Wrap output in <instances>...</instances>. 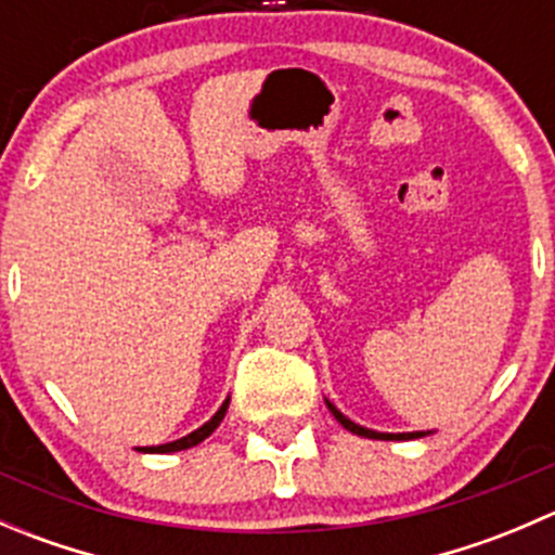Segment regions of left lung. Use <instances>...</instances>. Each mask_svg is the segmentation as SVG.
Returning a JSON list of instances; mask_svg holds the SVG:
<instances>
[{"mask_svg":"<svg viewBox=\"0 0 555 555\" xmlns=\"http://www.w3.org/2000/svg\"><path fill=\"white\" fill-rule=\"evenodd\" d=\"M324 402H327L330 413H333V416L338 418V422L344 424V427L349 429V433L360 435V438H371V440H416V438H427V435H433V429H427V433H376V429H367V427H362V424L351 422V418L344 416V413H340L338 408H335L330 400H324Z\"/></svg>","mask_w":555,"mask_h":555,"instance_id":"8db88e82","label":"left lung"}]
</instances>
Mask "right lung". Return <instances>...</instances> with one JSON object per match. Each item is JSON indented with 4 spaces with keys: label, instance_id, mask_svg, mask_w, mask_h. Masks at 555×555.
<instances>
[{
    "label": "right lung",
    "instance_id": "add662e5",
    "mask_svg": "<svg viewBox=\"0 0 555 555\" xmlns=\"http://www.w3.org/2000/svg\"><path fill=\"white\" fill-rule=\"evenodd\" d=\"M228 405H231V397H225V402H222V405H220V411H217L215 416L209 418V422L201 424V427L195 429V433L184 435V438L171 440V443H164V446H142V449H137V451H142V453H173V451L193 449V446L204 443V440L209 438V435L215 433L217 427H220V422H222V418H225V413H228Z\"/></svg>",
    "mask_w": 555,
    "mask_h": 555
}]
</instances>
